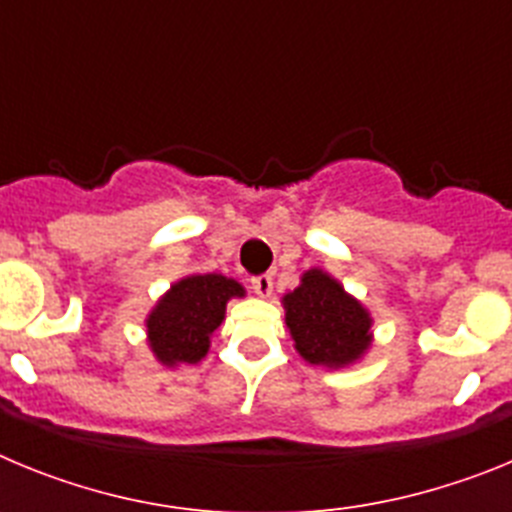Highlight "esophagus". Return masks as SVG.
Masks as SVG:
<instances>
[{
	"label": "esophagus",
	"instance_id": "34e87169",
	"mask_svg": "<svg viewBox=\"0 0 512 512\" xmlns=\"http://www.w3.org/2000/svg\"><path fill=\"white\" fill-rule=\"evenodd\" d=\"M251 289L259 297H269L271 289H274V279H271V274H259V277L251 279Z\"/></svg>",
	"mask_w": 512,
	"mask_h": 512
}]
</instances>
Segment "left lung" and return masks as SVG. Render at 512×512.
Returning <instances> with one entry per match:
<instances>
[{
    "label": "left lung",
    "instance_id": "left-lung-1",
    "mask_svg": "<svg viewBox=\"0 0 512 512\" xmlns=\"http://www.w3.org/2000/svg\"><path fill=\"white\" fill-rule=\"evenodd\" d=\"M297 354L312 366H348L372 346V315L328 271L310 269L282 297Z\"/></svg>",
    "mask_w": 512,
    "mask_h": 512
}]
</instances>
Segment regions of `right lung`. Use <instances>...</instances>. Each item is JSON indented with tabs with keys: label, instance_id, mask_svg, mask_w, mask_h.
<instances>
[{
	"label": "right lung",
	"instance_id": "1",
	"mask_svg": "<svg viewBox=\"0 0 512 512\" xmlns=\"http://www.w3.org/2000/svg\"><path fill=\"white\" fill-rule=\"evenodd\" d=\"M246 289L223 274H192L171 284L146 318L148 346L164 366L200 364L225 320V305Z\"/></svg>",
	"mask_w": 512,
	"mask_h": 512
}]
</instances>
